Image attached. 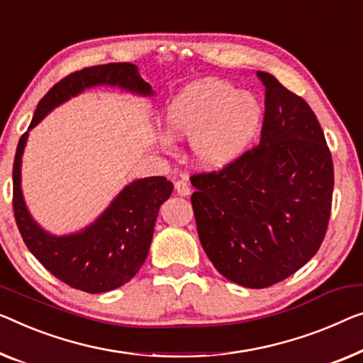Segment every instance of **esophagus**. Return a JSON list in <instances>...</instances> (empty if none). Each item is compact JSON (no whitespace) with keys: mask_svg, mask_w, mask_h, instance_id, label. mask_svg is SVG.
Wrapping results in <instances>:
<instances>
[{"mask_svg":"<svg viewBox=\"0 0 363 363\" xmlns=\"http://www.w3.org/2000/svg\"><path fill=\"white\" fill-rule=\"evenodd\" d=\"M174 189H176V192L179 194V196H182V197H186V196H189V194H191V186H189V182L186 179L176 181L174 182Z\"/></svg>","mask_w":363,"mask_h":363,"instance_id":"esophagus-1","label":"esophagus"}]
</instances>
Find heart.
Here are the masks:
<instances>
[{
  "mask_svg": "<svg viewBox=\"0 0 363 363\" xmlns=\"http://www.w3.org/2000/svg\"><path fill=\"white\" fill-rule=\"evenodd\" d=\"M262 122L257 97L231 83L205 79L189 84L167 107L172 138H191L194 160L210 171L225 169L251 148ZM161 147L169 148L167 138Z\"/></svg>",
  "mask_w": 363,
  "mask_h": 363,
  "instance_id": "obj_1",
  "label": "heart"
}]
</instances>
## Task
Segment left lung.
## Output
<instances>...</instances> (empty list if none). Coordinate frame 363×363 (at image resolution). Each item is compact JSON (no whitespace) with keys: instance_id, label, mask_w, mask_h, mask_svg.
<instances>
[{"instance_id":"obj_1","label":"left lung","mask_w":363,"mask_h":363,"mask_svg":"<svg viewBox=\"0 0 363 363\" xmlns=\"http://www.w3.org/2000/svg\"><path fill=\"white\" fill-rule=\"evenodd\" d=\"M257 78L266 86L261 142L225 169L191 179L205 254L223 277L247 289L277 284L315 256L334 189L315 112L270 73Z\"/></svg>"}]
</instances>
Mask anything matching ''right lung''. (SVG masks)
Segmentation results:
<instances>
[{
	"label": "right lung",
	"mask_w": 363,
	"mask_h": 363,
	"mask_svg": "<svg viewBox=\"0 0 363 363\" xmlns=\"http://www.w3.org/2000/svg\"><path fill=\"white\" fill-rule=\"evenodd\" d=\"M117 86L128 93L153 96L137 65L107 63L68 74L42 97L29 130L69 97L93 86ZM29 130L21 137L13 164V208L26 246L48 272L88 294H104L135 277L148 256L156 216L169 199L172 182L153 176L130 182L118 192L94 223L78 233L55 236L40 228L26 207L21 189V163Z\"/></svg>",
	"instance_id": "obj_1"
}]
</instances>
